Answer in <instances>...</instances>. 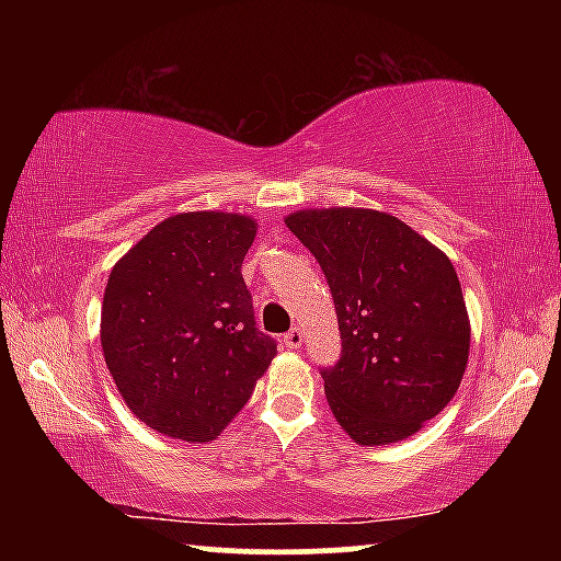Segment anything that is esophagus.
Listing matches in <instances>:
<instances>
[{
    "label": "esophagus",
    "mask_w": 561,
    "mask_h": 561,
    "mask_svg": "<svg viewBox=\"0 0 561 561\" xmlns=\"http://www.w3.org/2000/svg\"><path fill=\"white\" fill-rule=\"evenodd\" d=\"M301 341H304V334H301L299 327H294V329L287 331V334H284V346H287V348H299Z\"/></svg>",
    "instance_id": "obj_1"
}]
</instances>
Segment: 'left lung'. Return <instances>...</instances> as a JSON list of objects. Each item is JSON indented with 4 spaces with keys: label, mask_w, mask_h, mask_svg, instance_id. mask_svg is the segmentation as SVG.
<instances>
[{
    "label": "left lung",
    "mask_w": 561,
    "mask_h": 561,
    "mask_svg": "<svg viewBox=\"0 0 561 561\" xmlns=\"http://www.w3.org/2000/svg\"><path fill=\"white\" fill-rule=\"evenodd\" d=\"M336 304L341 358L324 368L331 413L358 445L411 438L458 393L470 319L448 254L398 217L311 207L284 217Z\"/></svg>",
    "instance_id": "obj_1"
}]
</instances>
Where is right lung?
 Here are the masks:
<instances>
[{
  "label": "right lung",
  "instance_id": "right-lung-1",
  "mask_svg": "<svg viewBox=\"0 0 561 561\" xmlns=\"http://www.w3.org/2000/svg\"><path fill=\"white\" fill-rule=\"evenodd\" d=\"M257 220L178 213L113 264L101 304V348L118 393L148 428L215 440L277 356L254 327L242 260Z\"/></svg>",
  "mask_w": 561,
  "mask_h": 561
}]
</instances>
